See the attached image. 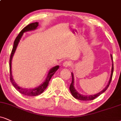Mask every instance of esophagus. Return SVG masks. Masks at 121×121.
I'll return each mask as SVG.
<instances>
[{
    "label": "esophagus",
    "instance_id": "1",
    "mask_svg": "<svg viewBox=\"0 0 121 121\" xmlns=\"http://www.w3.org/2000/svg\"><path fill=\"white\" fill-rule=\"evenodd\" d=\"M70 65H71L70 62L68 61H66L64 62L63 64H62V65H63V66L65 67V68H68V67Z\"/></svg>",
    "mask_w": 121,
    "mask_h": 121
}]
</instances>
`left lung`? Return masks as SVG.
I'll return each mask as SVG.
<instances>
[{
	"mask_svg": "<svg viewBox=\"0 0 121 121\" xmlns=\"http://www.w3.org/2000/svg\"><path fill=\"white\" fill-rule=\"evenodd\" d=\"M110 57H111V60L112 61V69H111V74H110V77L109 80V82L108 83V84L106 86V87L103 89L102 91H101L100 92L97 93L94 95H82L79 94L78 91H77V90L74 87V75L73 73L72 72V83L70 84V86L69 89L70 91V92L74 98L77 99L79 100H83V101H88V100H92L95 99V98H96L98 96H99L101 94H102L103 93H104L106 90H107V88H108L111 82L112 78V75H113V57H112V55H110Z\"/></svg>",
	"mask_w": 121,
	"mask_h": 121,
	"instance_id": "left-lung-1",
	"label": "left lung"
}]
</instances>
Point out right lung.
I'll use <instances>...</instances> for the list:
<instances>
[{"label": "right lung", "mask_w": 121, "mask_h": 121, "mask_svg": "<svg viewBox=\"0 0 121 121\" xmlns=\"http://www.w3.org/2000/svg\"><path fill=\"white\" fill-rule=\"evenodd\" d=\"M39 26V23L36 22L31 23V24H29L28 25L26 26V27H25L22 30H21V32L19 33L18 36L16 37L15 40L14 42L13 47L12 50V52L11 54V57H10V60H9V70H10V80H11V82L12 84H13V86L14 87V88L16 89L19 92H20L21 94L25 95L27 96H38L39 95L41 94L46 89V88L47 87L48 85L49 81H50L51 77L53 76V75L55 73V72L59 69V65H56L53 68H52L51 69L49 70L47 76L46 77V79L43 82L38 86V87H35V88H22L21 87L19 86L15 82L13 78L12 74V58L13 57V55L15 53L16 50L17 46L20 42V40H21L23 34L24 33L28 31H34V30H36L37 29L38 26Z\"/></svg>", "instance_id": "obj_1"}]
</instances>
